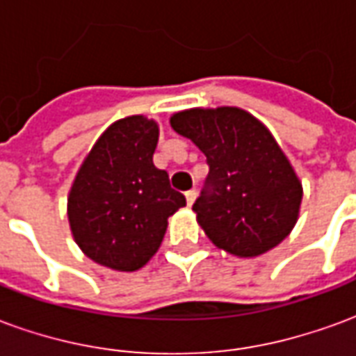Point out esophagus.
<instances>
[{
    "label": "esophagus",
    "mask_w": 356,
    "mask_h": 356,
    "mask_svg": "<svg viewBox=\"0 0 356 356\" xmlns=\"http://www.w3.org/2000/svg\"><path fill=\"white\" fill-rule=\"evenodd\" d=\"M185 198H186V204H188V206H193L194 200H196V191H188V193H185Z\"/></svg>",
    "instance_id": "34e87169"
}]
</instances>
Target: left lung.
<instances>
[{"mask_svg": "<svg viewBox=\"0 0 356 356\" xmlns=\"http://www.w3.org/2000/svg\"><path fill=\"white\" fill-rule=\"evenodd\" d=\"M170 124L208 160V186L193 206L206 236L236 257L278 246L298 223L303 186L265 124L238 106L181 110Z\"/></svg>", "mask_w": 356, "mask_h": 356, "instance_id": "1", "label": "left lung"}]
</instances>
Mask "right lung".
<instances>
[{
    "instance_id": "add662e5",
    "label": "right lung",
    "mask_w": 356,
    "mask_h": 356,
    "mask_svg": "<svg viewBox=\"0 0 356 356\" xmlns=\"http://www.w3.org/2000/svg\"><path fill=\"white\" fill-rule=\"evenodd\" d=\"M160 127L147 116L108 125L83 158L68 193V223L83 254L102 267L133 273L162 244L170 219L186 206L152 162Z\"/></svg>"
}]
</instances>
